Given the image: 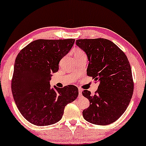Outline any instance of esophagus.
<instances>
[{
  "label": "esophagus",
  "mask_w": 146,
  "mask_h": 146,
  "mask_svg": "<svg viewBox=\"0 0 146 146\" xmlns=\"http://www.w3.org/2000/svg\"><path fill=\"white\" fill-rule=\"evenodd\" d=\"M78 90H79V94H80V95H81V94H82V89L79 88V89H78Z\"/></svg>",
  "instance_id": "obj_1"
}]
</instances>
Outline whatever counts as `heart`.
Segmentation results:
<instances>
[{
  "label": "heart",
  "instance_id": "heart-1",
  "mask_svg": "<svg viewBox=\"0 0 146 146\" xmlns=\"http://www.w3.org/2000/svg\"><path fill=\"white\" fill-rule=\"evenodd\" d=\"M84 54L82 50H80V49H78L75 52V55H79V54Z\"/></svg>",
  "mask_w": 146,
  "mask_h": 146
}]
</instances>
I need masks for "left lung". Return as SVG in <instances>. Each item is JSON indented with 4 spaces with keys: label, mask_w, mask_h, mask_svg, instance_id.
Returning a JSON list of instances; mask_svg holds the SVG:
<instances>
[{
    "label": "left lung",
    "mask_w": 146,
    "mask_h": 146,
    "mask_svg": "<svg viewBox=\"0 0 146 146\" xmlns=\"http://www.w3.org/2000/svg\"><path fill=\"white\" fill-rule=\"evenodd\" d=\"M76 45L89 60L87 75L99 82L94 95L85 90L82 94L90 101L83 111L84 118L97 125L116 121L129 106L134 90L131 65L125 54L106 38L78 39Z\"/></svg>",
    "instance_id": "left-lung-1"
}]
</instances>
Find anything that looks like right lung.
Segmentation results:
<instances>
[{
	"instance_id": "obj_1",
	"label": "right lung",
	"mask_w": 146,
	"mask_h": 146,
	"mask_svg": "<svg viewBox=\"0 0 146 146\" xmlns=\"http://www.w3.org/2000/svg\"><path fill=\"white\" fill-rule=\"evenodd\" d=\"M74 38L38 39L17 54L14 64L11 90L14 101L26 120L36 126L55 124L62 118L64 108L78 98V88L68 85L51 88L52 73L71 50Z\"/></svg>"
}]
</instances>
